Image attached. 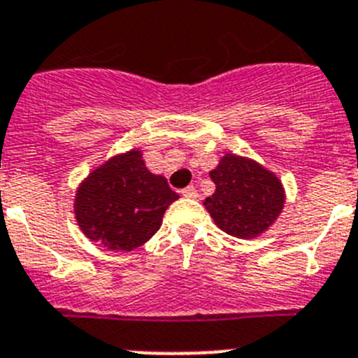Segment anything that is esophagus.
<instances>
[{"mask_svg": "<svg viewBox=\"0 0 358 358\" xmlns=\"http://www.w3.org/2000/svg\"><path fill=\"white\" fill-rule=\"evenodd\" d=\"M182 196L183 198H198V191L192 185H189V187L182 189Z\"/></svg>", "mask_w": 358, "mask_h": 358, "instance_id": "obj_1", "label": "esophagus"}]
</instances>
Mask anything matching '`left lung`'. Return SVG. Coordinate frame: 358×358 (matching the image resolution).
<instances>
[{"label": "left lung", "mask_w": 358, "mask_h": 358, "mask_svg": "<svg viewBox=\"0 0 358 358\" xmlns=\"http://www.w3.org/2000/svg\"><path fill=\"white\" fill-rule=\"evenodd\" d=\"M216 183L203 205L223 232L252 239L268 229L285 205V189L278 176L250 158L227 153L210 171Z\"/></svg>", "instance_id": "left-lung-1"}]
</instances>
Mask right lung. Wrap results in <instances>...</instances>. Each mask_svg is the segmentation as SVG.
I'll return each mask as SVG.
<instances>
[{
	"mask_svg": "<svg viewBox=\"0 0 358 358\" xmlns=\"http://www.w3.org/2000/svg\"><path fill=\"white\" fill-rule=\"evenodd\" d=\"M178 200L167 180L153 175L131 149L90 173L76 194L77 223L95 243L129 252L153 238L171 203Z\"/></svg>",
	"mask_w": 358,
	"mask_h": 358,
	"instance_id": "1",
	"label": "right lung"
}]
</instances>
